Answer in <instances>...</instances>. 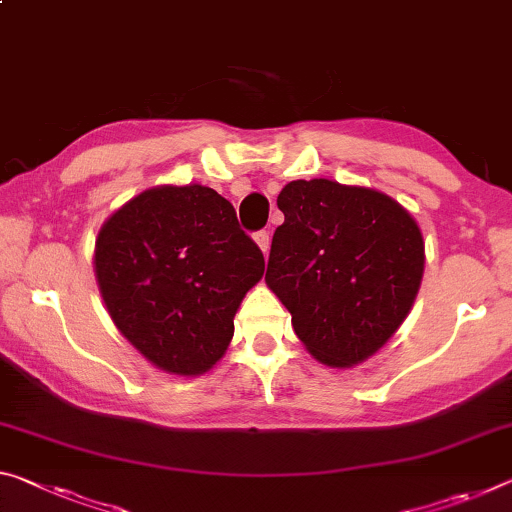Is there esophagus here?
<instances>
[{
	"label": "esophagus",
	"mask_w": 512,
	"mask_h": 512,
	"mask_svg": "<svg viewBox=\"0 0 512 512\" xmlns=\"http://www.w3.org/2000/svg\"><path fill=\"white\" fill-rule=\"evenodd\" d=\"M255 243H257L259 250H262L264 255L269 253V248H271V237H269V232H266V230L257 232V234H255Z\"/></svg>",
	"instance_id": "1"
}]
</instances>
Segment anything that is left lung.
Segmentation results:
<instances>
[{"label": "left lung", "mask_w": 512, "mask_h": 512, "mask_svg": "<svg viewBox=\"0 0 512 512\" xmlns=\"http://www.w3.org/2000/svg\"><path fill=\"white\" fill-rule=\"evenodd\" d=\"M266 285L291 314L307 353L332 369L376 355L415 305L424 237L387 193L296 180L278 196Z\"/></svg>", "instance_id": "obj_1"}]
</instances>
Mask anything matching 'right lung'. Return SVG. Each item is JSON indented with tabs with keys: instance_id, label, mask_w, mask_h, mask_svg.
I'll list each match as a JSON object with an SVG mask.
<instances>
[{
	"instance_id": "1",
	"label": "right lung",
	"mask_w": 512,
	"mask_h": 512,
	"mask_svg": "<svg viewBox=\"0 0 512 512\" xmlns=\"http://www.w3.org/2000/svg\"><path fill=\"white\" fill-rule=\"evenodd\" d=\"M93 266L120 335L157 369L193 378L225 355L264 255L214 189L161 184L102 223Z\"/></svg>"
}]
</instances>
